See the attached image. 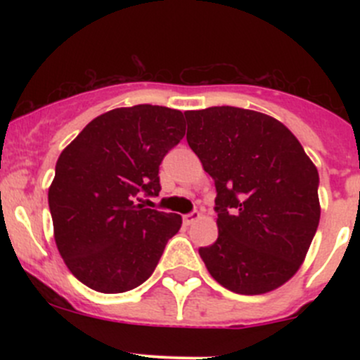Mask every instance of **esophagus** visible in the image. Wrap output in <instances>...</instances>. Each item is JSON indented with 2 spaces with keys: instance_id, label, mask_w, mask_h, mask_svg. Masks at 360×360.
<instances>
[{
  "instance_id": "1",
  "label": "esophagus",
  "mask_w": 360,
  "mask_h": 360,
  "mask_svg": "<svg viewBox=\"0 0 360 360\" xmlns=\"http://www.w3.org/2000/svg\"><path fill=\"white\" fill-rule=\"evenodd\" d=\"M200 219V214L197 212V210H193V212H190V214H184L183 216V223L186 224V226H190V224H193L195 221H198Z\"/></svg>"
}]
</instances>
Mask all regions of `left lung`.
Returning a JSON list of instances; mask_svg holds the SVG:
<instances>
[{
	"instance_id": "left-lung-1",
	"label": "left lung",
	"mask_w": 360,
	"mask_h": 360,
	"mask_svg": "<svg viewBox=\"0 0 360 360\" xmlns=\"http://www.w3.org/2000/svg\"><path fill=\"white\" fill-rule=\"evenodd\" d=\"M186 141L216 184L217 240L207 270L237 294L281 288L304 261L321 219L319 172L284 123L214 106L184 112Z\"/></svg>"
}]
</instances>
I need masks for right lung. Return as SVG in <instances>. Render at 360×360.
<instances>
[{
	"instance_id": "obj_1",
	"label": "right lung",
	"mask_w": 360,
	"mask_h": 360,
	"mask_svg": "<svg viewBox=\"0 0 360 360\" xmlns=\"http://www.w3.org/2000/svg\"><path fill=\"white\" fill-rule=\"evenodd\" d=\"M184 130L177 110L116 108L94 118L60 153L49 188L53 237L86 288L125 292L155 271L183 219L137 202L141 193L158 197L160 163Z\"/></svg>"
}]
</instances>
